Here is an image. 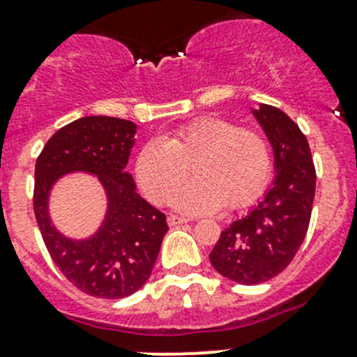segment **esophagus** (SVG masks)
Instances as JSON below:
<instances>
[{"mask_svg": "<svg viewBox=\"0 0 357 357\" xmlns=\"http://www.w3.org/2000/svg\"><path fill=\"white\" fill-rule=\"evenodd\" d=\"M190 220H186V218H183V216H176V214H169L167 216V223H169V227H179V225H183V223H188Z\"/></svg>", "mask_w": 357, "mask_h": 357, "instance_id": "obj_1", "label": "esophagus"}]
</instances>
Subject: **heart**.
I'll return each mask as SVG.
<instances>
[{"label":"heart","mask_w":357,"mask_h":357,"mask_svg":"<svg viewBox=\"0 0 357 357\" xmlns=\"http://www.w3.org/2000/svg\"><path fill=\"white\" fill-rule=\"evenodd\" d=\"M192 167L196 179L177 186ZM271 150L261 134L238 129L223 119H200L160 139H151L136 158V179L155 204L167 202L188 214L248 206L265 190L271 176Z\"/></svg>","instance_id":"heart-1"}]
</instances>
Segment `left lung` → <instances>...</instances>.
<instances>
[{"label": "left lung", "mask_w": 357, "mask_h": 357, "mask_svg": "<svg viewBox=\"0 0 357 357\" xmlns=\"http://www.w3.org/2000/svg\"><path fill=\"white\" fill-rule=\"evenodd\" d=\"M274 150V181L263 199L221 231L209 259L216 272L238 284H261L295 258L309 228L316 169L300 127L275 106L252 109Z\"/></svg>", "instance_id": "1"}]
</instances>
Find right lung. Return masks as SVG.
Segmentation results:
<instances>
[{
	"label": "right lung",
	"mask_w": 357,
	"mask_h": 357,
	"mask_svg": "<svg viewBox=\"0 0 357 357\" xmlns=\"http://www.w3.org/2000/svg\"><path fill=\"white\" fill-rule=\"evenodd\" d=\"M136 130L129 120L82 116L47 141L34 169V214L45 245L64 278L98 298H126L143 288L169 230L165 214L136 192L126 171ZM69 172L96 175L107 193L105 220L91 238H66L47 213L51 188Z\"/></svg>",
	"instance_id": "right-lung-1"
}]
</instances>
